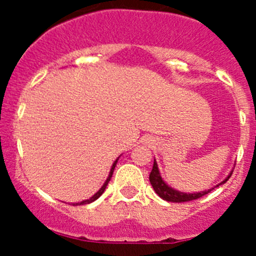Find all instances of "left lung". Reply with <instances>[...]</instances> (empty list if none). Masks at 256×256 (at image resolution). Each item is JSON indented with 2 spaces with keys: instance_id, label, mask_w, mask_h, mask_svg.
<instances>
[{
  "instance_id": "left-lung-1",
  "label": "left lung",
  "mask_w": 256,
  "mask_h": 256,
  "mask_svg": "<svg viewBox=\"0 0 256 256\" xmlns=\"http://www.w3.org/2000/svg\"><path fill=\"white\" fill-rule=\"evenodd\" d=\"M233 174V172H232ZM232 174H229L226 180H223L222 183H219L216 187H219L220 184L226 183V180H229L232 176ZM150 182H151L152 187H154V192L164 200H168V202H176V203H180V202H188V200H198V198L203 197V196L208 194L212 190H204V192H200V193H182V192H178V190H174V188L168 187L166 183L162 180L161 176H160V172H158V167H157L156 161L154 162V167H152V171L150 174Z\"/></svg>"
}]
</instances>
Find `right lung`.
Segmentation results:
<instances>
[{
	"mask_svg": "<svg viewBox=\"0 0 256 256\" xmlns=\"http://www.w3.org/2000/svg\"><path fill=\"white\" fill-rule=\"evenodd\" d=\"M116 162H118V160H116L115 162H114V164H112V170H110V174H109V177H108V180H106V182L104 183V186H102V188H100L99 190H98L96 193H95L94 196H92V198H90V200H82V202H80V203H74L73 206H82V204H88V203H92V202H94L95 200H98V198L100 197V196L102 194V193H104V190H105V188H106V186H108V183L110 182V180H112V172H114V168H115V166H116Z\"/></svg>",
	"mask_w": 256,
	"mask_h": 256,
	"instance_id": "obj_1",
	"label": "right lung"
}]
</instances>
